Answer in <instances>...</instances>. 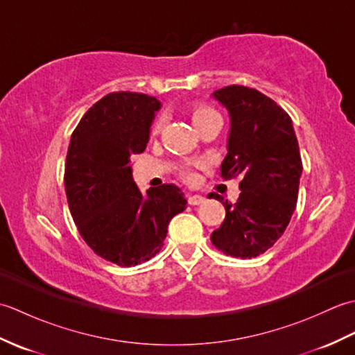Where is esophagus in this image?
Wrapping results in <instances>:
<instances>
[{
  "mask_svg": "<svg viewBox=\"0 0 355 355\" xmlns=\"http://www.w3.org/2000/svg\"><path fill=\"white\" fill-rule=\"evenodd\" d=\"M202 201H205V197H201V195H193V193L187 195V202H189L191 206H198Z\"/></svg>",
  "mask_w": 355,
  "mask_h": 355,
  "instance_id": "esophagus-1",
  "label": "esophagus"
}]
</instances>
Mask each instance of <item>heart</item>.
Masks as SVG:
<instances>
[{"mask_svg": "<svg viewBox=\"0 0 355 355\" xmlns=\"http://www.w3.org/2000/svg\"><path fill=\"white\" fill-rule=\"evenodd\" d=\"M214 116H218V112L215 110L209 108V107H198V108H195L193 112H192V122H193V125H197L198 122H202V120H206L209 117H214ZM163 123H164V119L163 117L158 119L155 125H154V131H160V128L163 126ZM182 175H183L184 180H187V182H192V180L195 178V173L191 168H184L182 171Z\"/></svg>", "mask_w": 355, "mask_h": 355, "instance_id": "heart-1", "label": "heart"}]
</instances>
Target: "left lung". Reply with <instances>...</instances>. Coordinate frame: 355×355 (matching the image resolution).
I'll list each match as a JSON object with an SVG mask.
<instances>
[{"instance_id": "1", "label": "left lung", "mask_w": 355, "mask_h": 355, "mask_svg": "<svg viewBox=\"0 0 355 355\" xmlns=\"http://www.w3.org/2000/svg\"><path fill=\"white\" fill-rule=\"evenodd\" d=\"M230 116L227 155L221 177H241L235 205L218 193L225 218L212 244L233 258L250 259L284 235L294 212L302 173L299 143L290 116L254 88L230 85L214 93Z\"/></svg>"}]
</instances>
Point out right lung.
Returning <instances> with one entry per match:
<instances>
[{
    "label": "right lung",
    "mask_w": 355,
    "mask_h": 355,
    "mask_svg": "<svg viewBox=\"0 0 355 355\" xmlns=\"http://www.w3.org/2000/svg\"><path fill=\"white\" fill-rule=\"evenodd\" d=\"M155 97L110 93L89 108L71 134L65 193L74 224L92 250L120 267L137 266L162 250L168 224L187 201L175 184L141 193L130 157L145 150Z\"/></svg>",
    "instance_id": "add662e5"
}]
</instances>
